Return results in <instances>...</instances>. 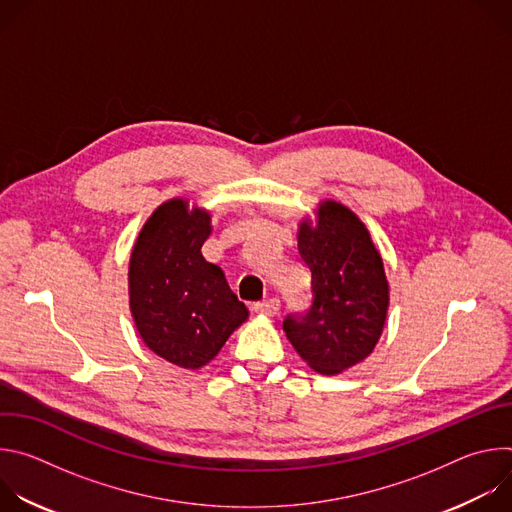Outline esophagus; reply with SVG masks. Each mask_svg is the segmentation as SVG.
Here are the masks:
<instances>
[{
  "label": "esophagus",
  "mask_w": 512,
  "mask_h": 512,
  "mask_svg": "<svg viewBox=\"0 0 512 512\" xmlns=\"http://www.w3.org/2000/svg\"><path fill=\"white\" fill-rule=\"evenodd\" d=\"M279 306L281 304L277 298H269V300L253 304V310H255V314H261V316H275L279 312Z\"/></svg>",
  "instance_id": "obj_1"
}]
</instances>
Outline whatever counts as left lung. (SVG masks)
Wrapping results in <instances>:
<instances>
[{"instance_id":"obj_1","label":"left lung","mask_w":512,"mask_h":512,"mask_svg":"<svg viewBox=\"0 0 512 512\" xmlns=\"http://www.w3.org/2000/svg\"><path fill=\"white\" fill-rule=\"evenodd\" d=\"M298 251L312 275V304L287 314L283 330L314 371L336 375L379 342L389 306L383 259L358 216L338 202L320 206L316 227L302 223Z\"/></svg>"}]
</instances>
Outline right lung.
<instances>
[{
    "instance_id": "right-lung-1",
    "label": "right lung",
    "mask_w": 512,
    "mask_h": 512,
    "mask_svg": "<svg viewBox=\"0 0 512 512\" xmlns=\"http://www.w3.org/2000/svg\"><path fill=\"white\" fill-rule=\"evenodd\" d=\"M208 235V212L174 198L143 225L129 261V306L139 336L184 369L212 360L249 316L223 269L202 257Z\"/></svg>"
}]
</instances>
